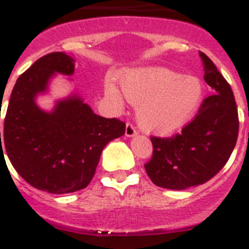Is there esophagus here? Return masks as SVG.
Instances as JSON below:
<instances>
[{
    "mask_svg": "<svg viewBox=\"0 0 249 249\" xmlns=\"http://www.w3.org/2000/svg\"><path fill=\"white\" fill-rule=\"evenodd\" d=\"M124 135H126V137L129 138L137 136V131H136V128L132 126L131 123H127L126 124V132H124Z\"/></svg>",
    "mask_w": 249,
    "mask_h": 249,
    "instance_id": "1",
    "label": "esophagus"
}]
</instances>
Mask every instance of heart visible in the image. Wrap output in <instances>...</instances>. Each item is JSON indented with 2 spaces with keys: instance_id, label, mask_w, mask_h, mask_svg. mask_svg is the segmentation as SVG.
I'll return each mask as SVG.
<instances>
[{
  "instance_id": "b5f03b06",
  "label": "heart",
  "mask_w": 249,
  "mask_h": 249,
  "mask_svg": "<svg viewBox=\"0 0 249 249\" xmlns=\"http://www.w3.org/2000/svg\"><path fill=\"white\" fill-rule=\"evenodd\" d=\"M121 91L136 105L141 128L155 135H172L183 128L198 111L203 100V86L197 77L182 76L163 67L132 68L118 77ZM107 97L123 102L112 82H106Z\"/></svg>"
}]
</instances>
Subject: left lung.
Returning <instances> with one entry per match:
<instances>
[{"mask_svg": "<svg viewBox=\"0 0 249 249\" xmlns=\"http://www.w3.org/2000/svg\"><path fill=\"white\" fill-rule=\"evenodd\" d=\"M204 81L213 94L182 133L152 137L153 156L144 164L151 181L168 190H187L206 183L227 163L238 137V112L232 89L203 52Z\"/></svg>", "mask_w": 249, "mask_h": 249, "instance_id": "left-lung-1", "label": "left lung"}]
</instances>
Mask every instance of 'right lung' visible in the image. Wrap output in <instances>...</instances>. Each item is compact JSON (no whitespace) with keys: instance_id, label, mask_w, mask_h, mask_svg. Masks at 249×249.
<instances>
[{"instance_id":"right-lung-1","label":"right lung","mask_w":249,"mask_h":249,"mask_svg":"<svg viewBox=\"0 0 249 249\" xmlns=\"http://www.w3.org/2000/svg\"><path fill=\"white\" fill-rule=\"evenodd\" d=\"M74 59L53 52L37 59L16 81L3 127L11 163L27 183L53 195L86 188L109 141L124 135L126 124L94 113L77 92L41 108L37 97L50 92L57 74L72 76ZM70 80V78H68Z\"/></svg>"}]
</instances>
